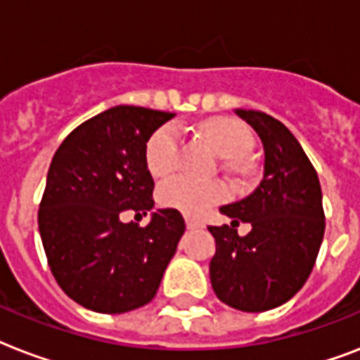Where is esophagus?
<instances>
[{
	"mask_svg": "<svg viewBox=\"0 0 360 360\" xmlns=\"http://www.w3.org/2000/svg\"><path fill=\"white\" fill-rule=\"evenodd\" d=\"M185 222H186V228H188V230H198V228H202V222H200V220L188 219V217H186Z\"/></svg>",
	"mask_w": 360,
	"mask_h": 360,
	"instance_id": "34e87169",
	"label": "esophagus"
}]
</instances>
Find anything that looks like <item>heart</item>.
I'll list each match as a JSON object with an SVG mask.
<instances>
[{
  "mask_svg": "<svg viewBox=\"0 0 360 360\" xmlns=\"http://www.w3.org/2000/svg\"><path fill=\"white\" fill-rule=\"evenodd\" d=\"M202 140L222 158H240L252 146V132L236 121H209L200 130ZM179 134L172 124H164L149 136L146 143V166L157 179L168 177L179 158ZM226 196L219 181H192L175 177L158 188V202L188 217H200Z\"/></svg>",
  "mask_w": 360,
  "mask_h": 360,
  "instance_id": "heart-1",
  "label": "heart"
}]
</instances>
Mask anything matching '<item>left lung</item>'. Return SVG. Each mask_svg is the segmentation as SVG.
I'll use <instances>...</instances> for the list:
<instances>
[{
  "label": "left lung",
  "mask_w": 360,
  "mask_h": 360,
  "mask_svg": "<svg viewBox=\"0 0 360 360\" xmlns=\"http://www.w3.org/2000/svg\"><path fill=\"white\" fill-rule=\"evenodd\" d=\"M263 143V177L239 202L220 207L231 224L209 226L217 252L209 263L220 301L243 312L284 304L312 273L323 240L321 186L312 162L285 124L257 110H233ZM239 221L252 226L236 233Z\"/></svg>",
  "instance_id": "8db88e82"
}]
</instances>
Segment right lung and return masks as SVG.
Masks as SVG:
<instances>
[{
  "label": "right lung",
  "mask_w": 360,
  "mask_h": 360,
  "mask_svg": "<svg viewBox=\"0 0 360 360\" xmlns=\"http://www.w3.org/2000/svg\"><path fill=\"white\" fill-rule=\"evenodd\" d=\"M172 117L114 106L72 130L53 155L39 209L42 246L59 288L93 312L123 314L151 301L185 233L175 209L151 213L146 228L120 219L155 207L146 143Z\"/></svg>",
  "instance_id": "right-lung-1"
}]
</instances>
